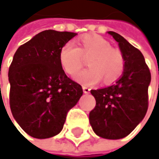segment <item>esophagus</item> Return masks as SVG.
Listing matches in <instances>:
<instances>
[{"instance_id": "esophagus-1", "label": "esophagus", "mask_w": 159, "mask_h": 159, "mask_svg": "<svg viewBox=\"0 0 159 159\" xmlns=\"http://www.w3.org/2000/svg\"><path fill=\"white\" fill-rule=\"evenodd\" d=\"M90 88L89 87H87V86H83V91H84V94H88V93H90Z\"/></svg>"}]
</instances>
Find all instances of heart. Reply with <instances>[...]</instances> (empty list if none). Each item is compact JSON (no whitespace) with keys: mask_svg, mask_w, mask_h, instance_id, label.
Masks as SVG:
<instances>
[{"mask_svg":"<svg viewBox=\"0 0 159 159\" xmlns=\"http://www.w3.org/2000/svg\"><path fill=\"white\" fill-rule=\"evenodd\" d=\"M86 58L89 68L75 76V80L84 85L96 84L101 79L105 84H112L124 71L125 59L121 50L111 47L107 39L98 35H84L78 39L77 47L67 42L59 52L60 65L71 76L78 73Z\"/></svg>","mask_w":159,"mask_h":159,"instance_id":"b5f03b06","label":"heart"}]
</instances>
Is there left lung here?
<instances>
[{
  "label": "left lung",
  "mask_w": 159,
  "mask_h": 159,
  "mask_svg": "<svg viewBox=\"0 0 159 159\" xmlns=\"http://www.w3.org/2000/svg\"><path fill=\"white\" fill-rule=\"evenodd\" d=\"M108 33L119 43L125 67L114 84L91 90L96 107L89 113V122L97 135L116 140L130 134L145 116L151 74L138 48L118 33Z\"/></svg>",
  "instance_id": "obj_1"
}]
</instances>
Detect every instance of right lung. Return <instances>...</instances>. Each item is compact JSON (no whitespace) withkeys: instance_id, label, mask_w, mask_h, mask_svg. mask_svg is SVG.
Segmentation results:
<instances>
[{"instance_id":"right-lung-1","label":"right lung","mask_w":159,"mask_h":159,"mask_svg":"<svg viewBox=\"0 0 159 159\" xmlns=\"http://www.w3.org/2000/svg\"><path fill=\"white\" fill-rule=\"evenodd\" d=\"M77 34L45 30L21 45L9 67L10 108L20 127L38 139L57 135L83 95L59 62L61 48Z\"/></svg>"}]
</instances>
